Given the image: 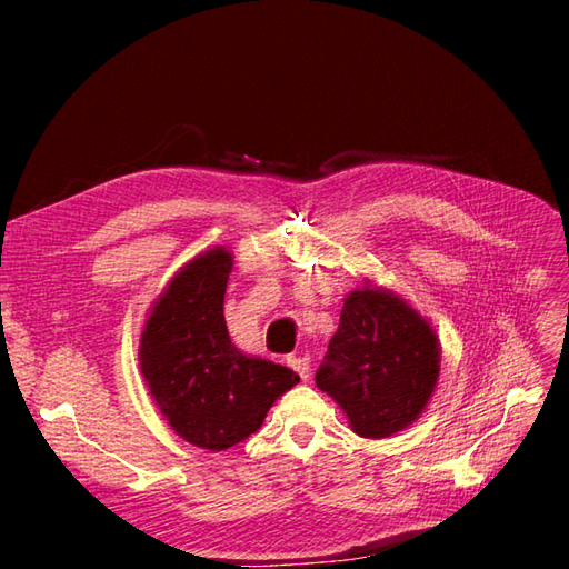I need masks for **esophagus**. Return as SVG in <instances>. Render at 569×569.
<instances>
[{"instance_id": "obj_1", "label": "esophagus", "mask_w": 569, "mask_h": 569, "mask_svg": "<svg viewBox=\"0 0 569 569\" xmlns=\"http://www.w3.org/2000/svg\"><path fill=\"white\" fill-rule=\"evenodd\" d=\"M287 363L291 370H297L301 380H308L311 377V358L308 356H289Z\"/></svg>"}]
</instances>
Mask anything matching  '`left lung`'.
I'll return each mask as SVG.
<instances>
[{"mask_svg": "<svg viewBox=\"0 0 569 569\" xmlns=\"http://www.w3.org/2000/svg\"><path fill=\"white\" fill-rule=\"evenodd\" d=\"M439 370L432 325L396 291L366 280L343 299L316 385L347 412L358 437L387 439L422 416Z\"/></svg>", "mask_w": 569, "mask_h": 569, "instance_id": "1", "label": "left lung"}]
</instances>
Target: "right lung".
<instances>
[{
    "instance_id": "obj_1",
    "label": "right lung",
    "mask_w": 569,
    "mask_h": 569,
    "mask_svg": "<svg viewBox=\"0 0 569 569\" xmlns=\"http://www.w3.org/2000/svg\"><path fill=\"white\" fill-rule=\"evenodd\" d=\"M230 272L226 247L184 263L149 308L137 353L161 416L178 437L206 451L244 441L299 382L295 370L232 343L222 313Z\"/></svg>"
}]
</instances>
